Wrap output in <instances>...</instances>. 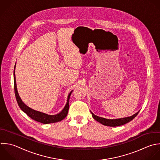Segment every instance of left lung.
Segmentation results:
<instances>
[{
	"label": "left lung",
	"mask_w": 160,
	"mask_h": 160,
	"mask_svg": "<svg viewBox=\"0 0 160 160\" xmlns=\"http://www.w3.org/2000/svg\"><path fill=\"white\" fill-rule=\"evenodd\" d=\"M140 111H138L137 113H136L135 114H134L133 115L131 116V117H125V118H118V119H107V118H104L102 117H98L95 115H94L92 112V115L93 118L97 120V122H98L99 123H102L103 125L105 126H108V127H118V126H121L123 125H125L127 123H128L129 122L132 121L134 118H135L137 117V115L138 114Z\"/></svg>",
	"instance_id": "1"
}]
</instances>
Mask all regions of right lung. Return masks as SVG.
<instances>
[{
  "instance_id": "obj_1",
  "label": "right lung",
  "mask_w": 160,
  "mask_h": 160,
  "mask_svg": "<svg viewBox=\"0 0 160 160\" xmlns=\"http://www.w3.org/2000/svg\"><path fill=\"white\" fill-rule=\"evenodd\" d=\"M15 68V65L14 67V69ZM13 80H14V92H15V98L17 102V103L20 108V109L25 112L29 117H30L32 119L43 123V124H48V123H56L58 122H60L62 120H63L67 115L68 112V108H69V99L70 97L72 94V92L69 93L67 98V104L65 105L64 108L62 110L61 112L55 115H50L44 113H42L38 111L34 110L28 106H27L21 100L18 92L17 89V85H16V80H15V70L13 71Z\"/></svg>"
}]
</instances>
